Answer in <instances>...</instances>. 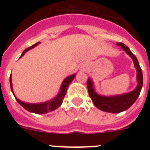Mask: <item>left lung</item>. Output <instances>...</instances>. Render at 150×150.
Instances as JSON below:
<instances>
[{
	"label": "left lung",
	"mask_w": 150,
	"mask_h": 150,
	"mask_svg": "<svg viewBox=\"0 0 150 150\" xmlns=\"http://www.w3.org/2000/svg\"><path fill=\"white\" fill-rule=\"evenodd\" d=\"M116 44L120 46L122 50H124L133 60L134 67L137 71V85L136 88L133 91L128 93L112 95V96H104V95H99L95 91L94 83L91 78H88L87 81L88 94L94 105L100 110L112 112V113H118L128 110L136 101L140 95L143 86V73L136 56L132 53L128 46L125 44L122 43H116Z\"/></svg>",
	"instance_id": "obj_1"
}]
</instances>
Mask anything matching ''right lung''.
Returning <instances> with one entry per match:
<instances>
[{
  "label": "right lung",
  "mask_w": 150,
  "mask_h": 150,
  "mask_svg": "<svg viewBox=\"0 0 150 150\" xmlns=\"http://www.w3.org/2000/svg\"><path fill=\"white\" fill-rule=\"evenodd\" d=\"M39 43H40V42L35 43L33 46H30L28 48H27L26 50H25L22 52V55L20 56L22 57L26 52H28V50H31V49L34 48L35 46H38ZM76 76V74H72V75H70L67 77H66L65 79H64V81L62 82V86L60 87V91H59V94L53 98L52 99L50 100H47L46 102H43V103H38V104H30V103H26V102H24L20 100L19 99H18L16 97L15 94H14V91H13V83H12V76L10 75V88H11V91L13 92V95L15 97V98L16 99L17 102L18 104H20L22 107H24L26 110L29 111L30 112H34V113H37V114H44V113H47L49 112H51V111H53L55 110H56L59 107H60L61 104H62L63 102L64 98L65 96L66 92H67V88H68L69 85L71 84V82L74 80V77Z\"/></svg>",
  "instance_id": "right-lung-1"
}]
</instances>
